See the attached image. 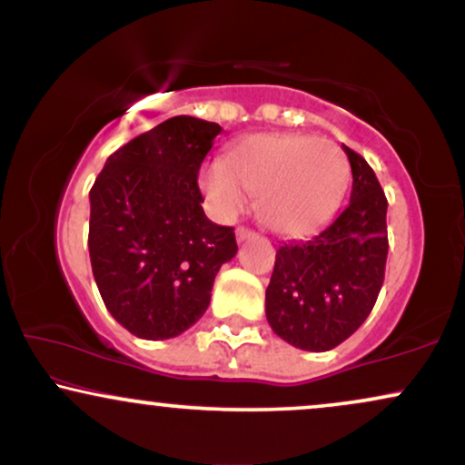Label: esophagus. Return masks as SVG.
I'll use <instances>...</instances> for the list:
<instances>
[{
  "label": "esophagus",
  "instance_id": "34e87169",
  "mask_svg": "<svg viewBox=\"0 0 465 465\" xmlns=\"http://www.w3.org/2000/svg\"><path fill=\"white\" fill-rule=\"evenodd\" d=\"M234 232H237V241H239V243H243V241L256 237V232H253L252 228H245V226H239Z\"/></svg>",
  "mask_w": 465,
  "mask_h": 465
}]
</instances>
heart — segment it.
Returning a JSON list of instances; mask_svg holds the SVG:
<instances>
[{"mask_svg":"<svg viewBox=\"0 0 465 465\" xmlns=\"http://www.w3.org/2000/svg\"><path fill=\"white\" fill-rule=\"evenodd\" d=\"M349 182L341 145L311 135L264 133L234 145L224 158L203 164L199 183L209 209L234 218L258 196L264 224L279 234H304L339 207Z\"/></svg>","mask_w":465,"mask_h":465,"instance_id":"b5f03b06","label":"heart"}]
</instances>
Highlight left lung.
<instances>
[{"instance_id": "8db88e82", "label": "left lung", "mask_w": 465, "mask_h": 465, "mask_svg": "<svg viewBox=\"0 0 465 465\" xmlns=\"http://www.w3.org/2000/svg\"><path fill=\"white\" fill-rule=\"evenodd\" d=\"M351 164V199L326 228L277 250L266 288L272 332L304 351L347 341L377 302L387 262V199L364 158L342 145Z\"/></svg>"}]
</instances>
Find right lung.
Listing matches in <instances>:
<instances>
[{"instance_id": "1", "label": "right lung", "mask_w": 465, "mask_h": 465, "mask_svg": "<svg viewBox=\"0 0 465 465\" xmlns=\"http://www.w3.org/2000/svg\"><path fill=\"white\" fill-rule=\"evenodd\" d=\"M220 133L201 118L164 120L114 152L88 194L94 282L114 320L139 339L194 326L220 266L237 253L234 231L207 218L196 183Z\"/></svg>"}]
</instances>
